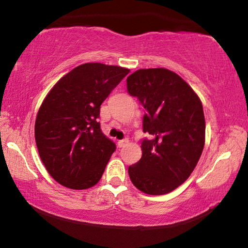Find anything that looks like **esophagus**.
<instances>
[{
    "label": "esophagus",
    "mask_w": 248,
    "mask_h": 248,
    "mask_svg": "<svg viewBox=\"0 0 248 248\" xmlns=\"http://www.w3.org/2000/svg\"><path fill=\"white\" fill-rule=\"evenodd\" d=\"M129 142L128 139H124V140H119L118 142H117V145L119 146V148H123V146H124L125 144H127Z\"/></svg>",
    "instance_id": "34e87169"
}]
</instances>
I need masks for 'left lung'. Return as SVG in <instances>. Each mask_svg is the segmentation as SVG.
<instances>
[{
    "label": "left lung",
    "mask_w": 248,
    "mask_h": 248,
    "mask_svg": "<svg viewBox=\"0 0 248 248\" xmlns=\"http://www.w3.org/2000/svg\"><path fill=\"white\" fill-rule=\"evenodd\" d=\"M129 94L145 109L142 157L129 166L132 184L148 195H164L189 177L204 146L203 108L194 90L167 69H141L127 78Z\"/></svg>",
    "instance_id": "8db88e82"
}]
</instances>
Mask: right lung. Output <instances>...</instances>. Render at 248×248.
Here are the masks:
<instances>
[{"label":"right lung","instance_id":"right-lung-1","mask_svg":"<svg viewBox=\"0 0 248 248\" xmlns=\"http://www.w3.org/2000/svg\"><path fill=\"white\" fill-rule=\"evenodd\" d=\"M130 70L84 63L59 79L39 108L35 139L54 180L71 189L99 182L116 144L98 123L100 105Z\"/></svg>","mask_w":248,"mask_h":248}]
</instances>
